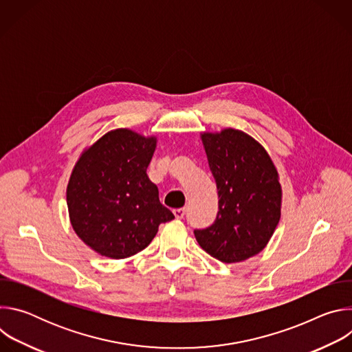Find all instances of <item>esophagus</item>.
Listing matches in <instances>:
<instances>
[{"label": "esophagus", "mask_w": 352, "mask_h": 352, "mask_svg": "<svg viewBox=\"0 0 352 352\" xmlns=\"http://www.w3.org/2000/svg\"><path fill=\"white\" fill-rule=\"evenodd\" d=\"M173 213H174V216H175L177 219H184V216H185V209H184V208L174 209V210H173Z\"/></svg>", "instance_id": "esophagus-1"}]
</instances>
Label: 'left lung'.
Wrapping results in <instances>:
<instances>
[{
	"mask_svg": "<svg viewBox=\"0 0 352 352\" xmlns=\"http://www.w3.org/2000/svg\"><path fill=\"white\" fill-rule=\"evenodd\" d=\"M200 138L220 199L214 223L195 230L196 241L220 262H243L266 248L280 221L277 168L266 148L242 131L226 128Z\"/></svg>",
	"mask_w": 352,
	"mask_h": 352,
	"instance_id": "left-lung-1",
	"label": "left lung"
}]
</instances>
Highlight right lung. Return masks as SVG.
<instances>
[{
    "mask_svg": "<svg viewBox=\"0 0 352 352\" xmlns=\"http://www.w3.org/2000/svg\"><path fill=\"white\" fill-rule=\"evenodd\" d=\"M157 138L120 128L83 150L67 186L76 235L98 255L125 259L143 250L174 214L146 170Z\"/></svg>",
    "mask_w": 352,
    "mask_h": 352,
    "instance_id": "add662e5",
    "label": "right lung"
}]
</instances>
